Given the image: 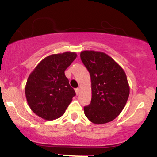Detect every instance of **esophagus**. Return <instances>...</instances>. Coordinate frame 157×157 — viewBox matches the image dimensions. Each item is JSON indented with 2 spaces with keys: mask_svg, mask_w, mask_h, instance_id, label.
Wrapping results in <instances>:
<instances>
[{
  "mask_svg": "<svg viewBox=\"0 0 157 157\" xmlns=\"http://www.w3.org/2000/svg\"><path fill=\"white\" fill-rule=\"evenodd\" d=\"M75 92H76V94L77 95H78L79 94V93H80V89H75Z\"/></svg>",
  "mask_w": 157,
  "mask_h": 157,
  "instance_id": "1",
  "label": "esophagus"
}]
</instances>
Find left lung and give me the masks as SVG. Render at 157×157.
Segmentation results:
<instances>
[{"label":"left lung","instance_id":"obj_1","mask_svg":"<svg viewBox=\"0 0 157 157\" xmlns=\"http://www.w3.org/2000/svg\"><path fill=\"white\" fill-rule=\"evenodd\" d=\"M80 58L91 82V101L84 107L85 115L97 125L112 121L121 113L129 97L125 71L104 52L82 51Z\"/></svg>","mask_w":157,"mask_h":157}]
</instances>
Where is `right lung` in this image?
Segmentation results:
<instances>
[{
  "mask_svg": "<svg viewBox=\"0 0 157 157\" xmlns=\"http://www.w3.org/2000/svg\"><path fill=\"white\" fill-rule=\"evenodd\" d=\"M75 52H66L45 57L27 80L25 94L35 114L46 120L60 117L76 95L65 71L76 59Z\"/></svg>",
  "mask_w": 157,
  "mask_h": 157,
  "instance_id": "right-lung-1",
  "label": "right lung"
}]
</instances>
